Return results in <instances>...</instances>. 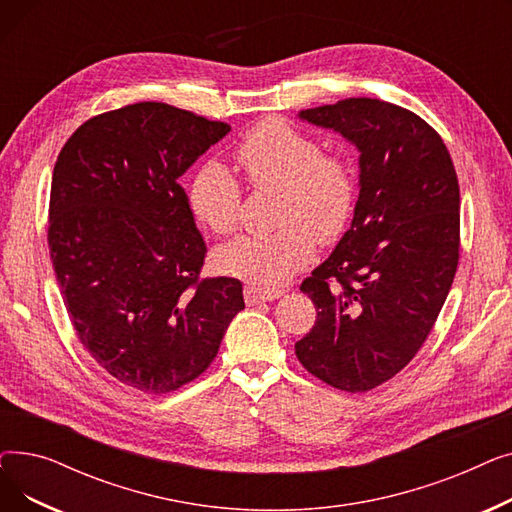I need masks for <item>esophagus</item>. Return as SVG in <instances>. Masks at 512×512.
Returning a JSON list of instances; mask_svg holds the SVG:
<instances>
[{"mask_svg":"<svg viewBox=\"0 0 512 512\" xmlns=\"http://www.w3.org/2000/svg\"><path fill=\"white\" fill-rule=\"evenodd\" d=\"M282 297V290H270V288H261L255 284L245 286V301L247 305H259L265 301H274Z\"/></svg>","mask_w":512,"mask_h":512,"instance_id":"34e87169","label":"esophagus"}]
</instances>
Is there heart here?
I'll list each match as a JSON object with an SVG mask.
<instances>
[{
    "label": "heart",
    "instance_id": "1",
    "mask_svg": "<svg viewBox=\"0 0 512 512\" xmlns=\"http://www.w3.org/2000/svg\"><path fill=\"white\" fill-rule=\"evenodd\" d=\"M253 188L278 186L270 232L240 236L215 253L224 274L276 288L313 259L315 240L336 242L353 220L359 180L351 159L324 153L309 132L282 118L249 128L234 149ZM242 186L222 161H205L191 182V207L215 234H232L242 218Z\"/></svg>",
    "mask_w": 512,
    "mask_h": 512
}]
</instances>
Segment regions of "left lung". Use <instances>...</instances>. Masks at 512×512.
<instances>
[{
    "mask_svg": "<svg viewBox=\"0 0 512 512\" xmlns=\"http://www.w3.org/2000/svg\"><path fill=\"white\" fill-rule=\"evenodd\" d=\"M299 116L357 145L361 188L351 230L301 284L317 319L294 351L317 380L367 392L411 363L448 297L459 180L440 134L405 107L351 97Z\"/></svg>",
    "mask_w": 512,
    "mask_h": 512,
    "instance_id": "left-lung-1",
    "label": "left lung"
}]
</instances>
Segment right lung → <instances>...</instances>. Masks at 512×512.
<instances>
[{
    "instance_id": "right-lung-1",
    "label": "right lung",
    "mask_w": 512,
    "mask_h": 512,
    "mask_svg": "<svg viewBox=\"0 0 512 512\" xmlns=\"http://www.w3.org/2000/svg\"><path fill=\"white\" fill-rule=\"evenodd\" d=\"M230 132L141 101L74 130L51 178L47 245L76 336L118 382L197 380L245 309L236 278H201L205 240L178 178Z\"/></svg>"
}]
</instances>
